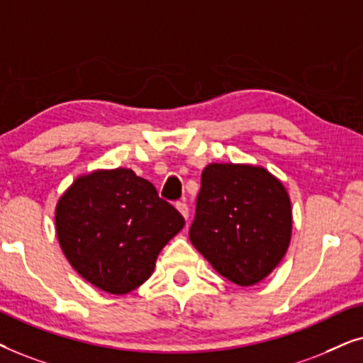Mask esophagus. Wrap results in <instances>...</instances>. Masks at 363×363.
<instances>
[{
	"label": "esophagus",
	"instance_id": "esophagus-1",
	"mask_svg": "<svg viewBox=\"0 0 363 363\" xmlns=\"http://www.w3.org/2000/svg\"><path fill=\"white\" fill-rule=\"evenodd\" d=\"M176 209H177L179 212H181V216L184 217L186 220L189 219V207H187L186 202H177V204H176Z\"/></svg>",
	"mask_w": 363,
	"mask_h": 363
}]
</instances>
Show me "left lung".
Here are the masks:
<instances>
[{
	"mask_svg": "<svg viewBox=\"0 0 363 363\" xmlns=\"http://www.w3.org/2000/svg\"><path fill=\"white\" fill-rule=\"evenodd\" d=\"M292 238L291 197L262 166L212 162L201 176L194 247L230 282L249 287L267 277Z\"/></svg>",
	"mask_w": 363,
	"mask_h": 363,
	"instance_id": "obj_1",
	"label": "left lung"
}]
</instances>
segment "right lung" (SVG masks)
<instances>
[{
  "instance_id": "obj_1",
  "label": "right lung",
  "mask_w": 363,
  "mask_h": 363,
  "mask_svg": "<svg viewBox=\"0 0 363 363\" xmlns=\"http://www.w3.org/2000/svg\"><path fill=\"white\" fill-rule=\"evenodd\" d=\"M67 262L101 291L123 296L151 277L164 245L184 217L133 169H96L77 176L55 212Z\"/></svg>"
}]
</instances>
